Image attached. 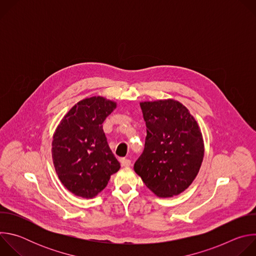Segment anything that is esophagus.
Listing matches in <instances>:
<instances>
[{
	"label": "esophagus",
	"instance_id": "obj_1",
	"mask_svg": "<svg viewBox=\"0 0 256 256\" xmlns=\"http://www.w3.org/2000/svg\"><path fill=\"white\" fill-rule=\"evenodd\" d=\"M120 163H122V167H128L130 165V160L126 159V158H122Z\"/></svg>",
	"mask_w": 256,
	"mask_h": 256
}]
</instances>
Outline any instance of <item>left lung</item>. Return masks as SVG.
Here are the masks:
<instances>
[{
    "label": "left lung",
    "mask_w": 256,
    "mask_h": 256,
    "mask_svg": "<svg viewBox=\"0 0 256 256\" xmlns=\"http://www.w3.org/2000/svg\"><path fill=\"white\" fill-rule=\"evenodd\" d=\"M140 105L147 136L134 170L157 196H178L192 184L204 160L198 124L184 104L171 98Z\"/></svg>",
    "instance_id": "obj_1"
}]
</instances>
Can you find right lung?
<instances>
[{"instance_id": "right-lung-1", "label": "right lung", "mask_w": 256, "mask_h": 256, "mask_svg": "<svg viewBox=\"0 0 256 256\" xmlns=\"http://www.w3.org/2000/svg\"><path fill=\"white\" fill-rule=\"evenodd\" d=\"M116 108V102L102 96L85 98L70 109L54 130V166L62 186L72 194L97 196L120 168L102 128Z\"/></svg>"}]
</instances>
